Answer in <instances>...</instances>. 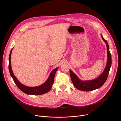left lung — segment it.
<instances>
[{"label":"left lung","mask_w":121,"mask_h":121,"mask_svg":"<svg viewBox=\"0 0 121 121\" xmlns=\"http://www.w3.org/2000/svg\"><path fill=\"white\" fill-rule=\"evenodd\" d=\"M102 40L105 43L107 50V62L106 67L102 73L97 78L88 81H82L70 69V75L72 82L75 87L78 90L84 91H92L99 88L104 84L107 80L112 65V56L109 50V46L107 41L101 35Z\"/></svg>","instance_id":"8db88e82"}]
</instances>
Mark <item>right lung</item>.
I'll return each mask as SVG.
<instances>
[{"label": "right lung", "instance_id": "right-lung-1", "mask_svg": "<svg viewBox=\"0 0 121 121\" xmlns=\"http://www.w3.org/2000/svg\"><path fill=\"white\" fill-rule=\"evenodd\" d=\"M13 48H12L10 52L9 56V68L11 77L12 78L15 83L17 85L18 88L24 93L28 95H39L43 94L48 92L52 87L54 81V78L56 71L57 70L58 67L54 69L50 73L47 80L42 85L37 86V87H30L25 86L21 83L16 77L14 76L11 69V55L12 53V50Z\"/></svg>", "mask_w": 121, "mask_h": 121}]
</instances>
